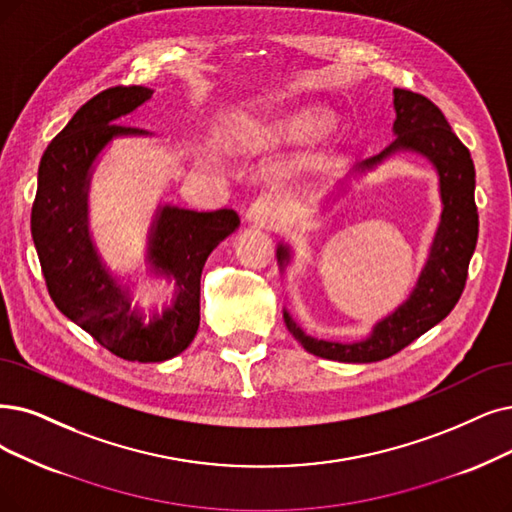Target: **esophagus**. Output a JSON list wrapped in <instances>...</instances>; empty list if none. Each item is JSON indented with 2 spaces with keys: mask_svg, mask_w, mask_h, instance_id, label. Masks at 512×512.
Wrapping results in <instances>:
<instances>
[{
  "mask_svg": "<svg viewBox=\"0 0 512 512\" xmlns=\"http://www.w3.org/2000/svg\"><path fill=\"white\" fill-rule=\"evenodd\" d=\"M277 212V199L273 195H260L248 208V214L245 216H248V220L256 224V227H271L277 218Z\"/></svg>",
  "mask_w": 512,
  "mask_h": 512,
  "instance_id": "esophagus-1",
  "label": "esophagus"
}]
</instances>
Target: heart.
Instances as JSON below:
<instances>
[{
  "label": "heart",
  "instance_id": "1",
  "mask_svg": "<svg viewBox=\"0 0 512 512\" xmlns=\"http://www.w3.org/2000/svg\"><path fill=\"white\" fill-rule=\"evenodd\" d=\"M306 128H309V130H323L325 121L319 119V117H309V119H306Z\"/></svg>",
  "mask_w": 512,
  "mask_h": 512
}]
</instances>
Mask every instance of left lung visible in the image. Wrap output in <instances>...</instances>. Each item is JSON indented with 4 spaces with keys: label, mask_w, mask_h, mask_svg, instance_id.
<instances>
[{
    "label": "left lung",
    "mask_w": 512,
    "mask_h": 512,
    "mask_svg": "<svg viewBox=\"0 0 512 512\" xmlns=\"http://www.w3.org/2000/svg\"><path fill=\"white\" fill-rule=\"evenodd\" d=\"M393 94L397 113L393 132L397 138L380 155L365 159L359 170H370L399 151L424 155L439 174L443 201L441 224L414 292L393 315L376 323L370 338L361 342L319 340L304 334L290 313L283 311V321L290 334L306 351L323 359L342 363L382 361L426 334L452 313L460 300L468 277V262L477 245L479 214L475 206V163L468 149L449 128L435 102L401 88H395ZM277 256L281 267H285V262L290 260V250L279 245Z\"/></svg>",
    "instance_id": "1"
}]
</instances>
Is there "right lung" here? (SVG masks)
Here are the masks:
<instances>
[{
  "instance_id": "obj_1",
  "label": "right lung",
  "mask_w": 512,
  "mask_h": 512,
  "mask_svg": "<svg viewBox=\"0 0 512 512\" xmlns=\"http://www.w3.org/2000/svg\"><path fill=\"white\" fill-rule=\"evenodd\" d=\"M145 86L98 92L52 138L39 161L31 235L56 309L113 355L155 363L180 355L199 327V281L216 245L239 227L235 210L195 212L163 206L153 222V271L174 279L176 296L161 315L142 317L128 292L102 267L88 235V185L98 153L115 136L147 134L117 124L149 100Z\"/></svg>"
}]
</instances>
